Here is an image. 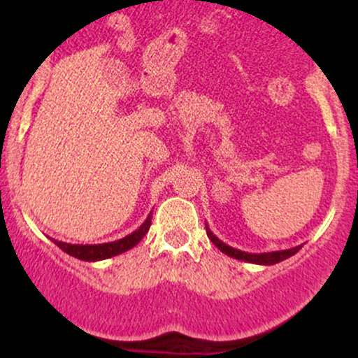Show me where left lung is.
Masks as SVG:
<instances>
[{"label":"left lung","instance_id":"left-lung-1","mask_svg":"<svg viewBox=\"0 0 358 358\" xmlns=\"http://www.w3.org/2000/svg\"><path fill=\"white\" fill-rule=\"evenodd\" d=\"M205 229H207L208 239H210L213 244H215L217 249L222 250V252H224V254H227L229 257L239 259V261H245V262H252V264H261V266L278 264V262H281V261H285V259H287V257L294 256V254H296L298 250L301 249V245H296V248L285 249V250H273V252H261V254L244 252V250L231 248V245H227V244H225V242H222L219 237L213 236V232L210 231V227H208L207 224H205Z\"/></svg>","mask_w":358,"mask_h":358}]
</instances>
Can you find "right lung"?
Returning <instances> with one entry per match:
<instances>
[{
  "instance_id": "1",
  "label": "right lung",
  "mask_w": 358,
  "mask_h": 358,
  "mask_svg": "<svg viewBox=\"0 0 358 358\" xmlns=\"http://www.w3.org/2000/svg\"><path fill=\"white\" fill-rule=\"evenodd\" d=\"M151 217H153V212H150V215L146 217L145 222H143L141 227L119 241L104 242V244H67V242H62V241H55V239L52 241L53 244L59 245V248L64 250V252H67L69 256L80 259V261H89V262L102 261V259L114 257L117 256V254H122L126 252V250L133 249L134 245H136L138 242L146 236V232L150 231Z\"/></svg>"
}]
</instances>
